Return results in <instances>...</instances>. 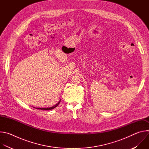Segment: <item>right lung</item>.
I'll list each match as a JSON object with an SVG mask.
<instances>
[{
	"label": "right lung",
	"instance_id": "1",
	"mask_svg": "<svg viewBox=\"0 0 149 149\" xmlns=\"http://www.w3.org/2000/svg\"><path fill=\"white\" fill-rule=\"evenodd\" d=\"M60 101H61V100L58 102V103L57 104H56L55 105H54V106H52V107H47V108H35V109H39V110H52V109H54V108H55V107H56L58 105V104H59V102H60Z\"/></svg>",
	"mask_w": 149,
	"mask_h": 149
}]
</instances>
